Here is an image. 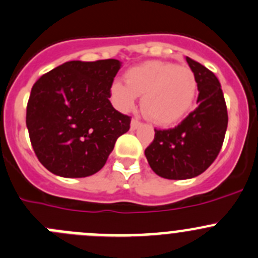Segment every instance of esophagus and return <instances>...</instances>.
Here are the masks:
<instances>
[{
  "label": "esophagus",
  "instance_id": "1",
  "mask_svg": "<svg viewBox=\"0 0 258 258\" xmlns=\"http://www.w3.org/2000/svg\"><path fill=\"white\" fill-rule=\"evenodd\" d=\"M140 124H141V122H140L139 119H136V118L132 119V121H131V130H132V131H134V130H136V128H139Z\"/></svg>",
  "mask_w": 258,
  "mask_h": 258
}]
</instances>
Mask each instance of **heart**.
Returning a JSON list of instances; mask_svg holds the SVG:
<instances>
[{
  "mask_svg": "<svg viewBox=\"0 0 258 258\" xmlns=\"http://www.w3.org/2000/svg\"><path fill=\"white\" fill-rule=\"evenodd\" d=\"M126 83L114 81L111 97L114 106L131 111L142 94L141 107L147 118L160 126L181 121L192 108L198 92V81L187 67L160 60H150L124 74Z\"/></svg>",
  "mask_w": 258,
  "mask_h": 258,
  "instance_id": "heart-1",
  "label": "heart"
}]
</instances>
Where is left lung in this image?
<instances>
[{
    "label": "left lung",
    "instance_id": "obj_1",
    "mask_svg": "<svg viewBox=\"0 0 258 258\" xmlns=\"http://www.w3.org/2000/svg\"><path fill=\"white\" fill-rule=\"evenodd\" d=\"M198 81V107L175 128L155 130L145 150L155 174L170 180L191 179L206 171L218 156L228 124L221 83L209 69L186 56Z\"/></svg>",
    "mask_w": 258,
    "mask_h": 258
}]
</instances>
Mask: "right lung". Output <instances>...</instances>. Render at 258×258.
I'll return each instance as SVG.
<instances>
[{"label": "right lung", "instance_id": "1", "mask_svg": "<svg viewBox=\"0 0 258 258\" xmlns=\"http://www.w3.org/2000/svg\"><path fill=\"white\" fill-rule=\"evenodd\" d=\"M122 62L67 61L34 84L26 126L39 161L62 177H86L102 169L131 118L109 102Z\"/></svg>", "mask_w": 258, "mask_h": 258}]
</instances>
